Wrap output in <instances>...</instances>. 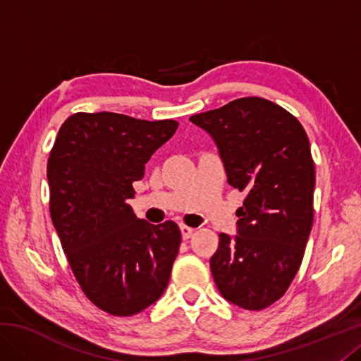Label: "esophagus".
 <instances>
[{"mask_svg":"<svg viewBox=\"0 0 361 361\" xmlns=\"http://www.w3.org/2000/svg\"><path fill=\"white\" fill-rule=\"evenodd\" d=\"M180 231H181V237L185 240L191 239L192 234H194V229L189 228V226H186V224H180Z\"/></svg>","mask_w":361,"mask_h":361,"instance_id":"esophagus-1","label":"esophagus"}]
</instances>
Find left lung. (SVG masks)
I'll return each instance as SVG.
<instances>
[{"label":"left lung","instance_id":"left-lung-1","mask_svg":"<svg viewBox=\"0 0 361 361\" xmlns=\"http://www.w3.org/2000/svg\"><path fill=\"white\" fill-rule=\"evenodd\" d=\"M189 121L215 142L231 186L245 191L237 234H219L210 258L219 293L261 310L285 295L314 221L315 167L295 116L259 97L237 99Z\"/></svg>","mask_w":361,"mask_h":361}]
</instances>
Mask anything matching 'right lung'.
<instances>
[{"mask_svg": "<svg viewBox=\"0 0 361 361\" xmlns=\"http://www.w3.org/2000/svg\"><path fill=\"white\" fill-rule=\"evenodd\" d=\"M178 122L118 113H76L57 133L47 161L51 218L84 295L118 317L142 312L167 288L181 232L151 224L129 205L145 164Z\"/></svg>", "mask_w": 361, "mask_h": 361, "instance_id": "obj_1", "label": "right lung"}]
</instances>
